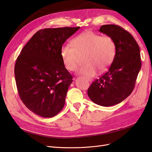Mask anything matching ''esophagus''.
Returning a JSON list of instances; mask_svg holds the SVG:
<instances>
[{
    "instance_id": "esophagus-1",
    "label": "esophagus",
    "mask_w": 152,
    "mask_h": 152,
    "mask_svg": "<svg viewBox=\"0 0 152 152\" xmlns=\"http://www.w3.org/2000/svg\"><path fill=\"white\" fill-rule=\"evenodd\" d=\"M88 81H89V82H91V80H90V79H89V80H88Z\"/></svg>"
}]
</instances>
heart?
<instances>
[{
	"instance_id": "obj_1",
	"label": "heart",
	"mask_w": 152,
	"mask_h": 152,
	"mask_svg": "<svg viewBox=\"0 0 152 152\" xmlns=\"http://www.w3.org/2000/svg\"><path fill=\"white\" fill-rule=\"evenodd\" d=\"M71 45L61 48V57L65 66L70 71L75 70L79 56L84 54V65L77 68L78 74L87 78L94 77L97 72H103L111 65L116 54V44L110 36L93 31L84 32L71 41Z\"/></svg>"
}]
</instances>
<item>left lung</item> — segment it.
I'll return each instance as SVG.
<instances>
[{
	"mask_svg": "<svg viewBox=\"0 0 152 152\" xmlns=\"http://www.w3.org/2000/svg\"><path fill=\"white\" fill-rule=\"evenodd\" d=\"M99 31L110 36L116 44V54L108 70L91 84L89 98L103 107L120 103L132 92L141 67L140 50L134 37L122 27L104 25Z\"/></svg>",
	"mask_w": 152,
	"mask_h": 152,
	"instance_id": "8db88e82",
	"label": "left lung"
}]
</instances>
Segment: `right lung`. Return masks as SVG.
Segmentation results:
<instances>
[{"label":"right lung","mask_w":152,"mask_h":152,"mask_svg":"<svg viewBox=\"0 0 152 152\" xmlns=\"http://www.w3.org/2000/svg\"><path fill=\"white\" fill-rule=\"evenodd\" d=\"M80 27L45 28L23 48L15 66L20 99L31 112L53 117L63 109L73 77L65 67L61 48Z\"/></svg>","instance_id":"add662e5"}]
</instances>
